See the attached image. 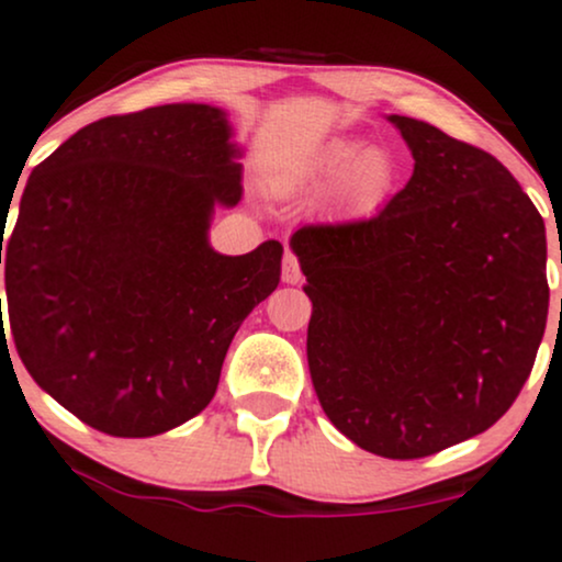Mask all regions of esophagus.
Wrapping results in <instances>:
<instances>
[{"label": "esophagus", "instance_id": "1", "mask_svg": "<svg viewBox=\"0 0 562 562\" xmlns=\"http://www.w3.org/2000/svg\"><path fill=\"white\" fill-rule=\"evenodd\" d=\"M281 279L286 283H300L302 281V268H300V260H297V255H294V251H286V255H283Z\"/></svg>", "mask_w": 562, "mask_h": 562}]
</instances>
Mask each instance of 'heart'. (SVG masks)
<instances>
[{
	"label": "heart",
	"mask_w": 562,
	"mask_h": 562,
	"mask_svg": "<svg viewBox=\"0 0 562 562\" xmlns=\"http://www.w3.org/2000/svg\"><path fill=\"white\" fill-rule=\"evenodd\" d=\"M395 161L387 150L363 148L358 140L339 137L318 150L300 182H329L337 178V196L352 212H369L390 196L395 186Z\"/></svg>",
	"instance_id": "heart-1"
}]
</instances>
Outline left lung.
Wrapping results in <instances>:
<instances>
[{"label":"left lung","mask_w":562,"mask_h":562,"mask_svg":"<svg viewBox=\"0 0 562 562\" xmlns=\"http://www.w3.org/2000/svg\"><path fill=\"white\" fill-rule=\"evenodd\" d=\"M390 122L412 180L374 217L302 225L292 249L324 414L376 457L422 459L488 430L520 395L550 307L547 233L499 159Z\"/></svg>","instance_id":"left-lung-1"}]
</instances>
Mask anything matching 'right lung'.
Returning a JSON list of instances; mask_svg holds the SVG:
<instances>
[{
	"label": "right lung",
	"instance_id": "1",
	"mask_svg": "<svg viewBox=\"0 0 562 562\" xmlns=\"http://www.w3.org/2000/svg\"><path fill=\"white\" fill-rule=\"evenodd\" d=\"M228 137L201 103L87 124L36 164L0 233L18 356L94 430L150 438L204 412L233 334L279 286V241L241 257L206 241L214 204L241 199Z\"/></svg>",
	"mask_w": 562,
	"mask_h": 562
}]
</instances>
